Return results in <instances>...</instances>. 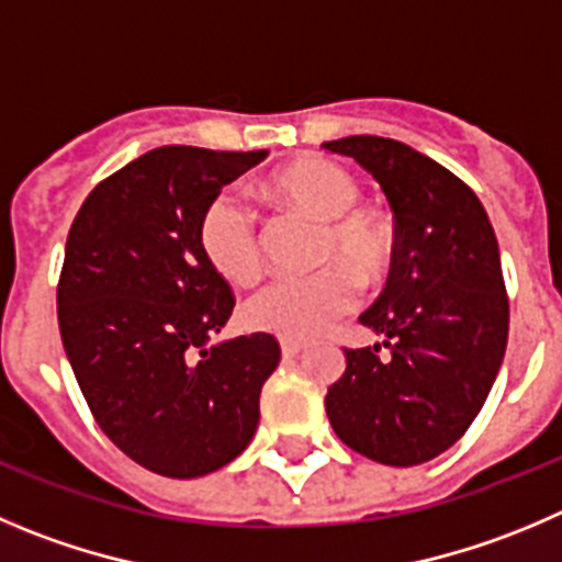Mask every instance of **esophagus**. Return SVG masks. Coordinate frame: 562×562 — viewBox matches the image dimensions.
Returning <instances> with one entry per match:
<instances>
[{
	"mask_svg": "<svg viewBox=\"0 0 562 562\" xmlns=\"http://www.w3.org/2000/svg\"><path fill=\"white\" fill-rule=\"evenodd\" d=\"M303 341H297V339H281V352H284V358H295L297 352L303 350Z\"/></svg>",
	"mask_w": 562,
	"mask_h": 562,
	"instance_id": "obj_1",
	"label": "esophagus"
}]
</instances>
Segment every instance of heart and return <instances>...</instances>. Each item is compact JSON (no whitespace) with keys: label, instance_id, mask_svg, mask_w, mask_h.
Wrapping results in <instances>:
<instances>
[{"label":"heart","instance_id":"1","mask_svg":"<svg viewBox=\"0 0 562 562\" xmlns=\"http://www.w3.org/2000/svg\"><path fill=\"white\" fill-rule=\"evenodd\" d=\"M265 195L278 210L323 223L317 265L323 270L295 281H276L256 292L243 308L254 330L312 339L345 317L361 284H381L397 259V237L378 210L361 206V184L336 159L303 154L272 170ZM206 261L228 284L250 286L265 270L261 234L248 206L234 195L212 198L198 223Z\"/></svg>","mask_w":562,"mask_h":562}]
</instances>
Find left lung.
Listing matches in <instances>:
<instances>
[{
	"label": "left lung",
	"instance_id": "1",
	"mask_svg": "<svg viewBox=\"0 0 562 562\" xmlns=\"http://www.w3.org/2000/svg\"><path fill=\"white\" fill-rule=\"evenodd\" d=\"M323 148L381 181L397 237L386 290L358 317L386 336L389 356H378L381 345L345 347L325 411L350 450L416 467L469 430L502 367L510 306L499 245L472 187L436 159L375 135Z\"/></svg>",
	"mask_w": 562,
	"mask_h": 562
}]
</instances>
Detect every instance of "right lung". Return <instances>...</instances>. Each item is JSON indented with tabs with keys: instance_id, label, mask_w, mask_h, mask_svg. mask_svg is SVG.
<instances>
[{
	"instance_id": "obj_1",
	"label": "right lung",
	"mask_w": 562,
	"mask_h": 562,
	"mask_svg": "<svg viewBox=\"0 0 562 562\" xmlns=\"http://www.w3.org/2000/svg\"><path fill=\"white\" fill-rule=\"evenodd\" d=\"M267 151L162 146L93 187L68 232L57 323L112 445L162 477L232 463L259 425L276 336L206 345L234 292L198 243L212 198Z\"/></svg>"
}]
</instances>
